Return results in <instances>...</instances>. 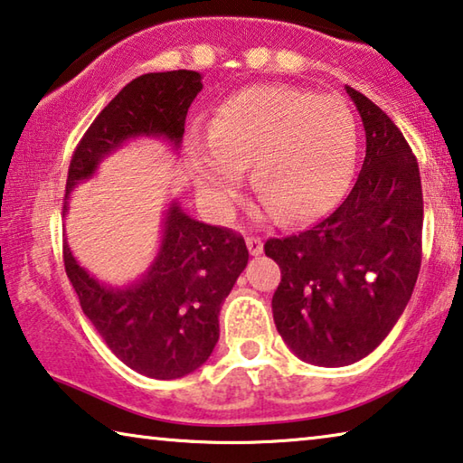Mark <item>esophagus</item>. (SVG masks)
I'll return each mask as SVG.
<instances>
[{
	"label": "esophagus",
	"instance_id": "esophagus-1",
	"mask_svg": "<svg viewBox=\"0 0 463 463\" xmlns=\"http://www.w3.org/2000/svg\"><path fill=\"white\" fill-rule=\"evenodd\" d=\"M245 243H247V249H249V253H251V255L263 253V241L260 237H247Z\"/></svg>",
	"mask_w": 463,
	"mask_h": 463
}]
</instances>
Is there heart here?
Here are the masks:
<instances>
[{
	"label": "heart",
	"mask_w": 463,
	"mask_h": 463,
	"mask_svg": "<svg viewBox=\"0 0 463 463\" xmlns=\"http://www.w3.org/2000/svg\"><path fill=\"white\" fill-rule=\"evenodd\" d=\"M356 144V119L342 99L282 84L251 86L218 107L205 137L192 139L195 185L224 218L253 163L263 210L309 222L340 200Z\"/></svg>",
	"instance_id": "obj_1"
}]
</instances>
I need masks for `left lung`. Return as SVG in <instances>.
Instances as JSON below:
<instances>
[{
  "mask_svg": "<svg viewBox=\"0 0 463 463\" xmlns=\"http://www.w3.org/2000/svg\"><path fill=\"white\" fill-rule=\"evenodd\" d=\"M361 113L366 154L337 208L311 229L268 239L282 269L271 298L282 340L305 363L346 366L371 354L412 297L422 258V185L406 137L375 102Z\"/></svg>",
  "mask_w": 463,
  "mask_h": 463,
  "instance_id": "obj_1",
  "label": "left lung"
}]
</instances>
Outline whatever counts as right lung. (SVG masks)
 <instances>
[{"label": "right lung", "instance_id": "1", "mask_svg": "<svg viewBox=\"0 0 463 463\" xmlns=\"http://www.w3.org/2000/svg\"><path fill=\"white\" fill-rule=\"evenodd\" d=\"M200 90L202 76L192 70L144 73L123 86L73 150L63 214L73 185L92 177L100 160L126 139L165 137L179 148ZM247 260L239 232L189 218L177 203L166 212L156 260L128 288L100 284L63 243L65 274L84 315L121 363L152 379L185 377L208 361L220 335V305Z\"/></svg>", "mask_w": 463, "mask_h": 463}]
</instances>
